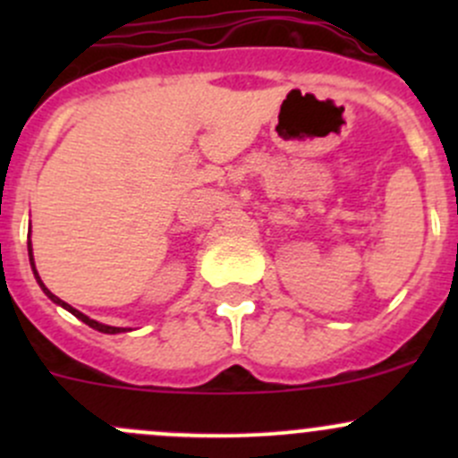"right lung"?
Masks as SVG:
<instances>
[{
    "instance_id": "1",
    "label": "right lung",
    "mask_w": 458,
    "mask_h": 458,
    "mask_svg": "<svg viewBox=\"0 0 458 458\" xmlns=\"http://www.w3.org/2000/svg\"><path fill=\"white\" fill-rule=\"evenodd\" d=\"M29 257H30V267H32V272H35V279H37V284H39V288L44 290L46 293V297L50 299V301H55L57 303V306H62V308H66L68 312H71V315H75L77 318H81V321L86 323V326H90V327H95V330H99V332H106V335H117V332H123V327H113V326H104V323H99V321H95V318H90V317H86L84 312H80V310H75V308L72 306H68L66 301H62V299L59 297H55L53 293H50L48 288H46L44 285V281L39 279V275H37V270H35V259H32V246H30V242H29Z\"/></svg>"
}]
</instances>
